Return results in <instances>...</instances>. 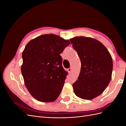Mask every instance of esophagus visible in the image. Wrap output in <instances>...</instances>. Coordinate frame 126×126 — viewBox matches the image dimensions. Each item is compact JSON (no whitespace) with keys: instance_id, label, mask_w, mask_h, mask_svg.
Instances as JSON below:
<instances>
[{"instance_id":"1","label":"esophagus","mask_w":126,"mask_h":126,"mask_svg":"<svg viewBox=\"0 0 126 126\" xmlns=\"http://www.w3.org/2000/svg\"><path fill=\"white\" fill-rule=\"evenodd\" d=\"M71 70H72L71 68H68V69H67V70H68V72H69V73H70V72L71 71Z\"/></svg>"}]
</instances>
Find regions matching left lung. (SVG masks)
Returning <instances> with one entry per match:
<instances>
[{
  "label": "left lung",
  "mask_w": 126,
  "mask_h": 126,
  "mask_svg": "<svg viewBox=\"0 0 126 126\" xmlns=\"http://www.w3.org/2000/svg\"><path fill=\"white\" fill-rule=\"evenodd\" d=\"M81 61L78 80L72 87L75 94L85 100L100 95L111 80L113 63L108 49L99 41L90 37L70 39Z\"/></svg>",
  "instance_id": "obj_1"
}]
</instances>
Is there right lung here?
Segmentation results:
<instances>
[{"instance_id": "add662e5", "label": "right lung", "mask_w": 126, "mask_h": 126, "mask_svg": "<svg viewBox=\"0 0 126 126\" xmlns=\"http://www.w3.org/2000/svg\"><path fill=\"white\" fill-rule=\"evenodd\" d=\"M70 44L58 35L46 34L26 45L21 71L25 86L36 100L52 102L59 96L68 75L60 54Z\"/></svg>"}]
</instances>
